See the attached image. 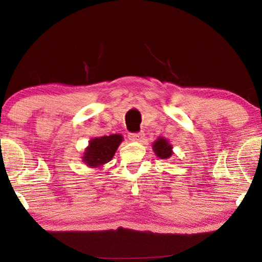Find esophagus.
<instances>
[{
	"label": "esophagus",
	"mask_w": 262,
	"mask_h": 262,
	"mask_svg": "<svg viewBox=\"0 0 262 262\" xmlns=\"http://www.w3.org/2000/svg\"><path fill=\"white\" fill-rule=\"evenodd\" d=\"M144 139L143 133H136V134H129V140L132 142H141Z\"/></svg>",
	"instance_id": "obj_1"
}]
</instances>
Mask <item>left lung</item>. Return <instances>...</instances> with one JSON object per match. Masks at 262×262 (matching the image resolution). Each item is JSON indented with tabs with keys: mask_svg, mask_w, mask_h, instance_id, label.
<instances>
[{
	"mask_svg": "<svg viewBox=\"0 0 262 262\" xmlns=\"http://www.w3.org/2000/svg\"><path fill=\"white\" fill-rule=\"evenodd\" d=\"M154 152L157 155V157L161 159H167L172 156L173 154V148H172V144H170L165 137H158V139L154 142L152 144Z\"/></svg>",
	"mask_w": 262,
	"mask_h": 262,
	"instance_id": "1",
	"label": "left lung"
}]
</instances>
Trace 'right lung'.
I'll list each match as a JSON object with an SVG mask.
<instances>
[{"label": "right lung", "mask_w": 262, "mask_h": 262, "mask_svg": "<svg viewBox=\"0 0 262 262\" xmlns=\"http://www.w3.org/2000/svg\"><path fill=\"white\" fill-rule=\"evenodd\" d=\"M123 137L120 134L95 137L89 141V145L84 150L83 162L91 168H99L113 158Z\"/></svg>", "instance_id": "right-lung-1"}]
</instances>
